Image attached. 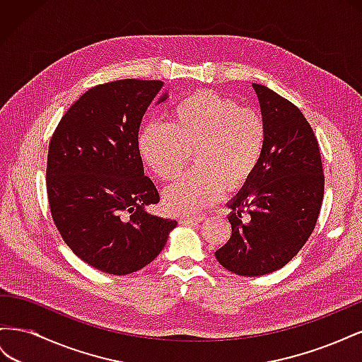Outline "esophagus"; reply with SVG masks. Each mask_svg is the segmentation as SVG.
<instances>
[{
	"mask_svg": "<svg viewBox=\"0 0 362 362\" xmlns=\"http://www.w3.org/2000/svg\"><path fill=\"white\" fill-rule=\"evenodd\" d=\"M205 218V214H185L180 217L181 223H194V222H201Z\"/></svg>",
	"mask_w": 362,
	"mask_h": 362,
	"instance_id": "obj_1",
	"label": "esophagus"
}]
</instances>
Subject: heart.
I'll list each match as a JSON object with an SVG mask.
<instances>
[{"label":"heart","instance_id":"1","mask_svg":"<svg viewBox=\"0 0 362 362\" xmlns=\"http://www.w3.org/2000/svg\"><path fill=\"white\" fill-rule=\"evenodd\" d=\"M139 152L158 178L172 181L185 169L192 151L196 168L164 192L175 213H196L242 187L254 175L266 145V122L254 108L211 92L182 98L168 124L140 128Z\"/></svg>","mask_w":362,"mask_h":362}]
</instances>
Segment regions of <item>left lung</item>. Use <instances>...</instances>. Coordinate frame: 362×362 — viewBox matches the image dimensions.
<instances>
[{
	"label": "left lung",
	"mask_w": 362,
	"mask_h": 362,
	"mask_svg": "<svg viewBox=\"0 0 362 362\" xmlns=\"http://www.w3.org/2000/svg\"><path fill=\"white\" fill-rule=\"evenodd\" d=\"M252 86L266 145L254 175L228 204L233 234L216 250L217 261L240 276L267 275L298 255L314 231L325 193L319 141L308 120L269 87Z\"/></svg>",
	"instance_id": "8db88e82"
}]
</instances>
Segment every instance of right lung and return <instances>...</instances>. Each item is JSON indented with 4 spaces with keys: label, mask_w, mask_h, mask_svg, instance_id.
<instances>
[{
    "label": "right lung",
    "mask_w": 362,
    "mask_h": 362,
    "mask_svg": "<svg viewBox=\"0 0 362 362\" xmlns=\"http://www.w3.org/2000/svg\"><path fill=\"white\" fill-rule=\"evenodd\" d=\"M163 84L117 80L92 87L63 115L49 141L52 221L76 257L110 275L148 266L177 226L146 210L160 194L137 145L141 117Z\"/></svg>",
    "instance_id": "1"
}]
</instances>
